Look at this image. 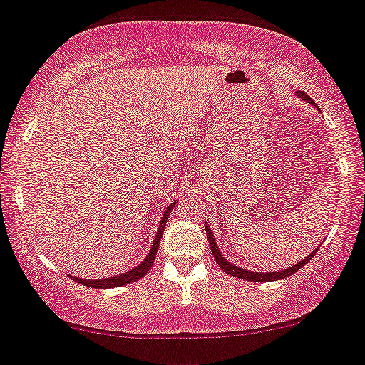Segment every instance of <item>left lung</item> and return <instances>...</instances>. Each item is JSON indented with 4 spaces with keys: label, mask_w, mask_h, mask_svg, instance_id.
Listing matches in <instances>:
<instances>
[{
    "label": "left lung",
    "mask_w": 365,
    "mask_h": 365,
    "mask_svg": "<svg viewBox=\"0 0 365 365\" xmlns=\"http://www.w3.org/2000/svg\"><path fill=\"white\" fill-rule=\"evenodd\" d=\"M297 94L301 96L302 99H306V101H308V103H313V99L309 98V96L306 94V92L299 91ZM205 229H206V236H208V241H210V248H212V252H213V257H215V260H217V264H218V266H220V269H222V271H225V273H227V274L234 276V278L247 279V282H274V279H282V278H287V276H290V274L297 273V271L301 269L302 266H306V264H308L309 260L313 259V255H314V253H317V250H318V248H317V250H314V252L312 253V255L304 257V259H302V260H299V262L295 264V266L289 267V269L276 271V273H253V271L241 269V267H237V266H234V264L227 262V259H224V255H222L220 250H218V247H217V241H215V236H213V232L210 231V227H208V224H206V222H205Z\"/></svg>",
    "instance_id": "obj_1"
}]
</instances>
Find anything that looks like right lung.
<instances>
[{"instance_id":"1","label":"right lung","mask_w":365,"mask_h":365,"mask_svg":"<svg viewBox=\"0 0 365 365\" xmlns=\"http://www.w3.org/2000/svg\"><path fill=\"white\" fill-rule=\"evenodd\" d=\"M175 208V202H171L170 206L166 208V212L163 213V220H160L159 224V231L155 234V240H153L152 247H150V252H148L147 259L143 260V262L140 264V266H136L134 269L128 271V273H122V274H117V276H112V278H105V279H82V278H73L75 282L82 283V285L86 287H91V289H113V287H122V285H129V283L136 282V279L143 278L145 274L150 271L152 264H153V259H155L157 255V250H159V243H160V237H163V231H164V225H166L168 218H170V213L171 210Z\"/></svg>"}]
</instances>
